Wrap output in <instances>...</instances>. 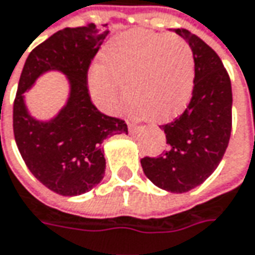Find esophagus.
Segmentation results:
<instances>
[{
	"label": "esophagus",
	"mask_w": 255,
	"mask_h": 255,
	"mask_svg": "<svg viewBox=\"0 0 255 255\" xmlns=\"http://www.w3.org/2000/svg\"><path fill=\"white\" fill-rule=\"evenodd\" d=\"M136 129V125H133V123H129V130H134Z\"/></svg>",
	"instance_id": "esophagus-1"
}]
</instances>
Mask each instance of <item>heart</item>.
Masks as SVG:
<instances>
[{
    "label": "heart",
    "instance_id": "1",
    "mask_svg": "<svg viewBox=\"0 0 255 255\" xmlns=\"http://www.w3.org/2000/svg\"><path fill=\"white\" fill-rule=\"evenodd\" d=\"M194 76L192 50L181 37L132 31L105 47L102 64L93 66L89 74V90L108 113H119L129 93L136 113L147 121L165 122L188 103Z\"/></svg>",
    "mask_w": 255,
    "mask_h": 255
}]
</instances>
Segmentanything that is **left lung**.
Returning <instances> with one entry per match:
<instances>
[{"instance_id": "1", "label": "left lung", "mask_w": 255, "mask_h": 255, "mask_svg": "<svg viewBox=\"0 0 255 255\" xmlns=\"http://www.w3.org/2000/svg\"><path fill=\"white\" fill-rule=\"evenodd\" d=\"M172 31L192 50V99L179 118L162 126L168 149L140 163L158 188L182 194L202 184L223 159L231 136L233 90L221 58L210 45L184 28Z\"/></svg>"}]
</instances>
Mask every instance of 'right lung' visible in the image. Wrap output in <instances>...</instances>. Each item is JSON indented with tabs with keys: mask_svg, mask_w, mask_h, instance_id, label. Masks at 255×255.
<instances>
[{
	"mask_svg": "<svg viewBox=\"0 0 255 255\" xmlns=\"http://www.w3.org/2000/svg\"><path fill=\"white\" fill-rule=\"evenodd\" d=\"M108 34L95 24L60 30L28 54L19 77L12 112L19 153L32 175L63 197L93 189L106 169L103 140L128 134L125 121L97 110L87 87L89 66ZM48 71H60L68 77L69 97L54 118L38 121L26 109L25 92Z\"/></svg>",
	"mask_w": 255,
	"mask_h": 255,
	"instance_id": "obj_1",
	"label": "right lung"
}]
</instances>
